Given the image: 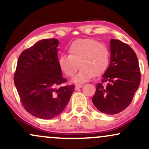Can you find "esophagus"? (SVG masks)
Returning <instances> with one entry per match:
<instances>
[{"instance_id":"obj_1","label":"esophagus","mask_w":149,"mask_h":149,"mask_svg":"<svg viewBox=\"0 0 149 149\" xmlns=\"http://www.w3.org/2000/svg\"><path fill=\"white\" fill-rule=\"evenodd\" d=\"M83 86V85H80H80H76V87H75V89H76V90H78V89L82 88Z\"/></svg>"}]
</instances>
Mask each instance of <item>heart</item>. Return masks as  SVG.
I'll use <instances>...</instances> for the list:
<instances>
[{
  "label": "heart",
  "mask_w": 149,
  "mask_h": 149,
  "mask_svg": "<svg viewBox=\"0 0 149 149\" xmlns=\"http://www.w3.org/2000/svg\"><path fill=\"white\" fill-rule=\"evenodd\" d=\"M69 55L60 56L58 63L67 77L74 76L80 64L82 69L73 79L76 83L86 81L94 76H101L107 71L110 63L109 47L93 38L75 40L69 46Z\"/></svg>",
  "instance_id": "b5f03b06"
}]
</instances>
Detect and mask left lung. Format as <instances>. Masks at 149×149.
I'll list each match as a JSON object with an SVG mask.
<instances>
[{"label": "left lung", "instance_id": "obj_1", "mask_svg": "<svg viewBox=\"0 0 149 149\" xmlns=\"http://www.w3.org/2000/svg\"><path fill=\"white\" fill-rule=\"evenodd\" d=\"M141 80L136 53L119 40H111V62L96 85L92 102L100 111L117 114L131 104Z\"/></svg>", "mask_w": 149, "mask_h": 149}]
</instances>
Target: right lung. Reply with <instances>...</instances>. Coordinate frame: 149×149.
Wrapping results in <instances>:
<instances>
[{
    "label": "right lung",
    "instance_id": "add662e5",
    "mask_svg": "<svg viewBox=\"0 0 149 149\" xmlns=\"http://www.w3.org/2000/svg\"><path fill=\"white\" fill-rule=\"evenodd\" d=\"M57 39H44L24 49L19 57L14 83L25 110L41 119H51L64 111L74 85H63L58 63Z\"/></svg>",
    "mask_w": 149,
    "mask_h": 149
}]
</instances>
